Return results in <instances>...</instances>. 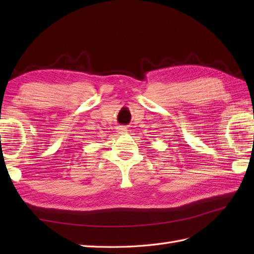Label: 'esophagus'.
<instances>
[{
    "label": "esophagus",
    "instance_id": "34e87169",
    "mask_svg": "<svg viewBox=\"0 0 254 254\" xmlns=\"http://www.w3.org/2000/svg\"><path fill=\"white\" fill-rule=\"evenodd\" d=\"M117 131H118V133L123 134V133H127V128L126 127H118Z\"/></svg>",
    "mask_w": 254,
    "mask_h": 254
}]
</instances>
